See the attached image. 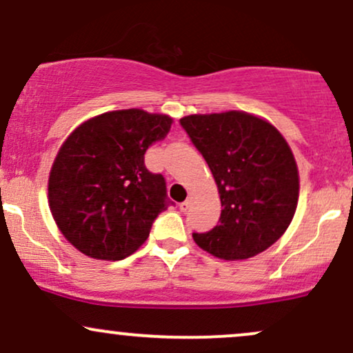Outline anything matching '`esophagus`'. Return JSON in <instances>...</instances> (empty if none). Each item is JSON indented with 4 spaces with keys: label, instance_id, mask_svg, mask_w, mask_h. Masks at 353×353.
Listing matches in <instances>:
<instances>
[{
    "label": "esophagus",
    "instance_id": "esophagus-1",
    "mask_svg": "<svg viewBox=\"0 0 353 353\" xmlns=\"http://www.w3.org/2000/svg\"><path fill=\"white\" fill-rule=\"evenodd\" d=\"M190 206H192V198H186L183 203H180V210L181 211H188Z\"/></svg>",
    "mask_w": 353,
    "mask_h": 353
}]
</instances>
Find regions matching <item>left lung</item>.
Here are the masks:
<instances>
[{"instance_id":"8db88e82","label":"left lung","mask_w":353,"mask_h":353,"mask_svg":"<svg viewBox=\"0 0 353 353\" xmlns=\"http://www.w3.org/2000/svg\"><path fill=\"white\" fill-rule=\"evenodd\" d=\"M186 135L218 185L221 216L206 233H193L216 258L248 259L274 244L291 225L299 173L284 137L266 120L244 112L188 115Z\"/></svg>"}]
</instances>
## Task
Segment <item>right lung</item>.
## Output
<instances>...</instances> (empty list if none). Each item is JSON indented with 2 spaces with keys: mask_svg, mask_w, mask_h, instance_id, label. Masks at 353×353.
Wrapping results in <instances>:
<instances>
[{
  "mask_svg": "<svg viewBox=\"0 0 353 353\" xmlns=\"http://www.w3.org/2000/svg\"><path fill=\"white\" fill-rule=\"evenodd\" d=\"M168 115L115 110L87 120L62 143L49 175V208L64 238L85 256L119 261L139 250L173 205L145 152L168 134Z\"/></svg>",
  "mask_w": 353,
  "mask_h": 353,
  "instance_id": "1",
  "label": "right lung"
}]
</instances>
